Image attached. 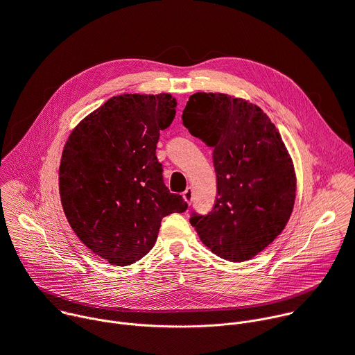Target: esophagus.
<instances>
[{"label":"esophagus","mask_w":355,"mask_h":355,"mask_svg":"<svg viewBox=\"0 0 355 355\" xmlns=\"http://www.w3.org/2000/svg\"><path fill=\"white\" fill-rule=\"evenodd\" d=\"M183 198L186 200L187 204H191V200H193V189L191 187H187L183 193Z\"/></svg>","instance_id":"1"}]
</instances>
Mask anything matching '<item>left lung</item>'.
Instances as JSON below:
<instances>
[{"instance_id": "8db88e82", "label": "left lung", "mask_w": 355, "mask_h": 355, "mask_svg": "<svg viewBox=\"0 0 355 355\" xmlns=\"http://www.w3.org/2000/svg\"><path fill=\"white\" fill-rule=\"evenodd\" d=\"M189 132L214 148L216 201L191 226L218 257L243 262L265 250L293 212V159L269 116L248 100L196 93L182 115Z\"/></svg>"}]
</instances>
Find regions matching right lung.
<instances>
[{"label": "right lung", "mask_w": 355, "mask_h": 355, "mask_svg": "<svg viewBox=\"0 0 355 355\" xmlns=\"http://www.w3.org/2000/svg\"><path fill=\"white\" fill-rule=\"evenodd\" d=\"M176 98L121 94L72 130L60 165V196L79 240L112 265L141 259L161 220L187 202L164 184L155 150L176 115Z\"/></svg>", "instance_id": "1"}]
</instances>
